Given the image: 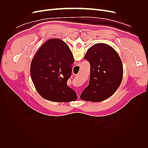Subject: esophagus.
<instances>
[{
	"label": "esophagus",
	"mask_w": 148,
	"mask_h": 148,
	"mask_svg": "<svg viewBox=\"0 0 148 148\" xmlns=\"http://www.w3.org/2000/svg\"><path fill=\"white\" fill-rule=\"evenodd\" d=\"M78 97H79V96H78Z\"/></svg>",
	"instance_id": "esophagus-1"
}]
</instances>
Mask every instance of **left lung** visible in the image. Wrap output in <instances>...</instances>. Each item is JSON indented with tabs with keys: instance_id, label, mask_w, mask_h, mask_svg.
Listing matches in <instances>:
<instances>
[{
	"instance_id": "obj_1",
	"label": "left lung",
	"mask_w": 148,
	"mask_h": 148,
	"mask_svg": "<svg viewBox=\"0 0 148 148\" xmlns=\"http://www.w3.org/2000/svg\"><path fill=\"white\" fill-rule=\"evenodd\" d=\"M84 59L90 64V77L80 98L95 102L107 99L122 81L123 64L118 53L108 44L97 43L88 49Z\"/></svg>"
}]
</instances>
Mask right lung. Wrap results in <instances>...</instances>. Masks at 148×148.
<instances>
[{
    "label": "right lung",
    "mask_w": 148,
    "mask_h": 148,
    "mask_svg": "<svg viewBox=\"0 0 148 148\" xmlns=\"http://www.w3.org/2000/svg\"><path fill=\"white\" fill-rule=\"evenodd\" d=\"M74 62L69 47L62 40L50 39L43 44L30 66L31 78L39 95L53 102L77 100V93L67 86Z\"/></svg>",
    "instance_id": "obj_1"
}]
</instances>
